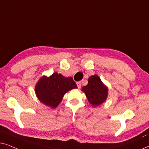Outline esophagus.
Segmentation results:
<instances>
[{"instance_id": "esophagus-1", "label": "esophagus", "mask_w": 149, "mask_h": 149, "mask_svg": "<svg viewBox=\"0 0 149 149\" xmlns=\"http://www.w3.org/2000/svg\"><path fill=\"white\" fill-rule=\"evenodd\" d=\"M77 87H78V88H80V87H81V82H77Z\"/></svg>"}]
</instances>
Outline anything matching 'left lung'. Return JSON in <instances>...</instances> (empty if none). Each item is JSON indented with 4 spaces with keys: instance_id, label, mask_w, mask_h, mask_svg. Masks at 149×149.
Instances as JSON below:
<instances>
[{
    "instance_id": "8db88e82",
    "label": "left lung",
    "mask_w": 149,
    "mask_h": 149,
    "mask_svg": "<svg viewBox=\"0 0 149 149\" xmlns=\"http://www.w3.org/2000/svg\"><path fill=\"white\" fill-rule=\"evenodd\" d=\"M86 95L87 100L93 107H98L107 100L109 89L104 84L98 75H91L88 79V83L81 89Z\"/></svg>"
}]
</instances>
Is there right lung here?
Returning <instances> with one entry per match:
<instances>
[{
	"instance_id": "obj_1",
	"label": "right lung",
	"mask_w": 149,
	"mask_h": 149,
	"mask_svg": "<svg viewBox=\"0 0 149 149\" xmlns=\"http://www.w3.org/2000/svg\"><path fill=\"white\" fill-rule=\"evenodd\" d=\"M77 88L72 77L54 72L49 77H40L35 85V93L40 102L55 109L62 102L65 93Z\"/></svg>"
}]
</instances>
